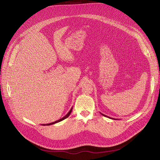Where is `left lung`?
Wrapping results in <instances>:
<instances>
[{
  "instance_id": "8db88e82",
  "label": "left lung",
  "mask_w": 160,
  "mask_h": 160,
  "mask_svg": "<svg viewBox=\"0 0 160 160\" xmlns=\"http://www.w3.org/2000/svg\"><path fill=\"white\" fill-rule=\"evenodd\" d=\"M101 115H103V116H105V117H108V116H107V115H104V114H103V113H101ZM108 118H110L109 117H108ZM111 119H113V118H111Z\"/></svg>"
}]
</instances>
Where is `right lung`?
Returning <instances> with one entry per match:
<instances>
[{
  "label": "right lung",
  "mask_w": 160,
  "mask_h": 160,
  "mask_svg": "<svg viewBox=\"0 0 160 160\" xmlns=\"http://www.w3.org/2000/svg\"><path fill=\"white\" fill-rule=\"evenodd\" d=\"M72 108L70 109V111H69L68 113H67V114L65 115V116H64L63 118H61V119H59V120H57V121H55V122H52V123H47V124H42V125H52V124H55V123H58V122H61V121H62V120H64L65 119H66L67 118H68L69 116V115L71 114V111H72Z\"/></svg>",
  "instance_id": "right-lung-1"
}]
</instances>
